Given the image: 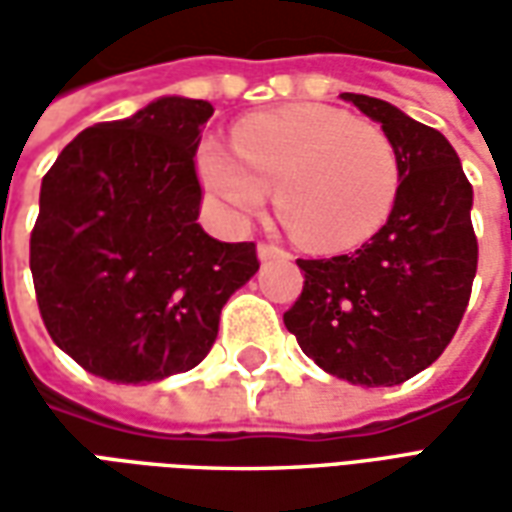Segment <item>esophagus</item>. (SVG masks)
Listing matches in <instances>:
<instances>
[{
	"label": "esophagus",
	"instance_id": "1",
	"mask_svg": "<svg viewBox=\"0 0 512 512\" xmlns=\"http://www.w3.org/2000/svg\"><path fill=\"white\" fill-rule=\"evenodd\" d=\"M285 255H288V252L277 244H268V241H260V244H257V257H260V260H271V257H285Z\"/></svg>",
	"mask_w": 512,
	"mask_h": 512
}]
</instances>
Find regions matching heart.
<instances>
[{
  "label": "heart",
  "instance_id": "1",
  "mask_svg": "<svg viewBox=\"0 0 512 512\" xmlns=\"http://www.w3.org/2000/svg\"><path fill=\"white\" fill-rule=\"evenodd\" d=\"M233 149L205 139L197 172L235 224L257 216L277 189L279 213L301 244L337 252L370 238L395 205V147L343 109L299 104L249 115L233 128Z\"/></svg>",
  "mask_w": 512,
  "mask_h": 512
}]
</instances>
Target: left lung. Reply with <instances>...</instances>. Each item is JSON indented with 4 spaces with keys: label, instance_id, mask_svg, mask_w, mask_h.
Wrapping results in <instances>:
<instances>
[{
    "label": "left lung",
    "instance_id": "8db88e82",
    "mask_svg": "<svg viewBox=\"0 0 512 512\" xmlns=\"http://www.w3.org/2000/svg\"><path fill=\"white\" fill-rule=\"evenodd\" d=\"M343 98L381 123L400 186L386 224L356 252L296 260L304 288L285 326L326 373L395 386L444 354L466 312L477 274L472 183L436 128L381 98Z\"/></svg>",
    "mask_w": 512,
    "mask_h": 512
}]
</instances>
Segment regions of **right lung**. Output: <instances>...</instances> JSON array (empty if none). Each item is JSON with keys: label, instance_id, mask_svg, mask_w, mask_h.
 I'll list each match as a JSON object with an SVG mask.
<instances>
[{"label": "right lung", "instance_id": "add662e5", "mask_svg": "<svg viewBox=\"0 0 512 512\" xmlns=\"http://www.w3.org/2000/svg\"><path fill=\"white\" fill-rule=\"evenodd\" d=\"M208 101L158 98L84 128L43 175L29 268L40 318L73 362L106 381L150 384L211 351L219 315L260 268L252 241L197 224L194 167Z\"/></svg>", "mask_w": 512, "mask_h": 512}]
</instances>
